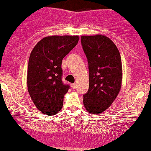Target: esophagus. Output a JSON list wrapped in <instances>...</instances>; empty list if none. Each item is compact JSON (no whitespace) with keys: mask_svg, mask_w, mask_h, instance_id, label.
I'll return each mask as SVG.
<instances>
[{"mask_svg":"<svg viewBox=\"0 0 151 151\" xmlns=\"http://www.w3.org/2000/svg\"><path fill=\"white\" fill-rule=\"evenodd\" d=\"M76 86H77V84H75V83H74V84H71V88H73V89H76Z\"/></svg>","mask_w":151,"mask_h":151,"instance_id":"1","label":"esophagus"}]
</instances>
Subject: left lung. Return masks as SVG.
Listing matches in <instances>:
<instances>
[{
  "label": "left lung",
  "instance_id": "left-lung-1",
  "mask_svg": "<svg viewBox=\"0 0 151 151\" xmlns=\"http://www.w3.org/2000/svg\"><path fill=\"white\" fill-rule=\"evenodd\" d=\"M81 43L88 60L89 76L83 104L88 113L97 115L112 104L121 89L120 53L115 43L104 35L82 36Z\"/></svg>",
  "mask_w": 151,
  "mask_h": 151
}]
</instances>
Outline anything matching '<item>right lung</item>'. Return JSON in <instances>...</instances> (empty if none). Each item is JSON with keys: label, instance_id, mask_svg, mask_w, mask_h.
Segmentation results:
<instances>
[{"label": "right lung", "instance_id": "right-lung-1", "mask_svg": "<svg viewBox=\"0 0 151 151\" xmlns=\"http://www.w3.org/2000/svg\"><path fill=\"white\" fill-rule=\"evenodd\" d=\"M78 36H49L39 41L29 58L27 85L37 109L47 115L58 114L69 85L62 82V61L78 44Z\"/></svg>", "mask_w": 151, "mask_h": 151}]
</instances>
